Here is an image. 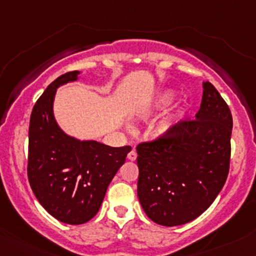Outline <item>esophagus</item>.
<instances>
[{
	"mask_svg": "<svg viewBox=\"0 0 256 256\" xmlns=\"http://www.w3.org/2000/svg\"><path fill=\"white\" fill-rule=\"evenodd\" d=\"M128 160H131V162H134V160H136V159H137V153H136V150H131L130 153L128 154Z\"/></svg>",
	"mask_w": 256,
	"mask_h": 256,
	"instance_id": "esophagus-1",
	"label": "esophagus"
}]
</instances>
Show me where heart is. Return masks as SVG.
<instances>
[{
	"instance_id": "obj_1",
	"label": "heart",
	"mask_w": 256,
	"mask_h": 256,
	"mask_svg": "<svg viewBox=\"0 0 256 256\" xmlns=\"http://www.w3.org/2000/svg\"><path fill=\"white\" fill-rule=\"evenodd\" d=\"M174 100V94L170 91H164L162 94H159V97L156 98V100L153 102V106L154 109H162V108H165V106H168L170 104L171 102H172ZM168 126H169V124L168 122H164L162 125V128H160V131H165L168 128Z\"/></svg>"
}]
</instances>
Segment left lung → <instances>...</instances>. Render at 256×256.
<instances>
[{
	"instance_id": "obj_1",
	"label": "left lung",
	"mask_w": 256,
	"mask_h": 256,
	"mask_svg": "<svg viewBox=\"0 0 256 256\" xmlns=\"http://www.w3.org/2000/svg\"><path fill=\"white\" fill-rule=\"evenodd\" d=\"M203 87L196 119L170 125L136 147L140 203L162 226H180L203 214L228 176L231 110L212 84Z\"/></svg>"
}]
</instances>
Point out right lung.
I'll return each mask as SVG.
<instances>
[{
    "mask_svg": "<svg viewBox=\"0 0 256 256\" xmlns=\"http://www.w3.org/2000/svg\"><path fill=\"white\" fill-rule=\"evenodd\" d=\"M78 74L66 72L50 84L34 106L29 125L30 187L53 218L69 224H85L97 214L106 188L131 150L130 146L80 142L58 128L52 110L56 90L76 80Z\"/></svg>",
    "mask_w": 256,
    "mask_h": 256,
    "instance_id": "1",
    "label": "right lung"
}]
</instances>
